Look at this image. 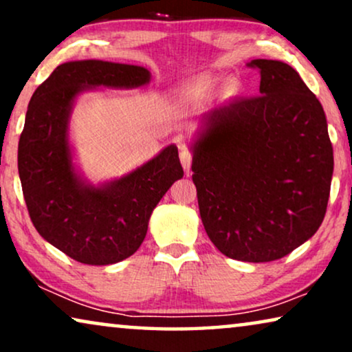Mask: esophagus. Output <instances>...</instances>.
I'll use <instances>...</instances> for the list:
<instances>
[{
	"label": "esophagus",
	"instance_id": "34e87169",
	"mask_svg": "<svg viewBox=\"0 0 352 352\" xmlns=\"http://www.w3.org/2000/svg\"><path fill=\"white\" fill-rule=\"evenodd\" d=\"M181 152H179V158H181V165L184 168L186 173H190V165H192V153L189 148L186 146H181Z\"/></svg>",
	"mask_w": 352,
	"mask_h": 352
}]
</instances>
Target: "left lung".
<instances>
[{"label":"left lung","mask_w":352,"mask_h":352,"mask_svg":"<svg viewBox=\"0 0 352 352\" xmlns=\"http://www.w3.org/2000/svg\"><path fill=\"white\" fill-rule=\"evenodd\" d=\"M259 96L204 113L190 142L201 223L228 258L267 263L324 221L333 147L319 99L285 62L254 59Z\"/></svg>","instance_id":"8db88e82"}]
</instances>
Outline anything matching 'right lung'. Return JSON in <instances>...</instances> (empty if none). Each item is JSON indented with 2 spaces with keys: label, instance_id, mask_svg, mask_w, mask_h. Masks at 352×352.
<instances>
[{
  "label": "right lung",
  "instance_id": "add662e5",
  "mask_svg": "<svg viewBox=\"0 0 352 352\" xmlns=\"http://www.w3.org/2000/svg\"><path fill=\"white\" fill-rule=\"evenodd\" d=\"M151 78L141 65L70 60L56 67L28 104L17 152L23 199L38 234L75 261L107 266L136 253L153 208L184 176L175 144L99 184L75 163L70 118L76 98L96 88H142Z\"/></svg>",
  "mask_w": 352,
  "mask_h": 352
}]
</instances>
